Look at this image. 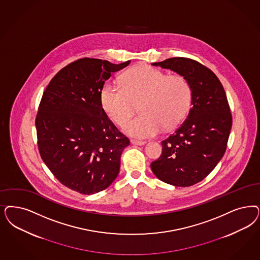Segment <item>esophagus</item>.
Wrapping results in <instances>:
<instances>
[{"label": "esophagus", "instance_id": "obj_1", "mask_svg": "<svg viewBox=\"0 0 260 260\" xmlns=\"http://www.w3.org/2000/svg\"><path fill=\"white\" fill-rule=\"evenodd\" d=\"M131 142H132V144H134V145H137V146H143V145L146 144V141H143V140H137V139H132Z\"/></svg>", "mask_w": 260, "mask_h": 260}]
</instances>
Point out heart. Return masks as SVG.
<instances>
[{
	"label": "heart",
	"mask_w": 260,
	"mask_h": 260,
	"mask_svg": "<svg viewBox=\"0 0 260 260\" xmlns=\"http://www.w3.org/2000/svg\"><path fill=\"white\" fill-rule=\"evenodd\" d=\"M122 85L107 82L101 91V104L108 116L123 126L139 105L140 114L125 125L128 135L152 137L163 127L179 125L188 112L191 87L181 75H167L149 65H139L123 76Z\"/></svg>",
	"instance_id": "heart-1"
}]
</instances>
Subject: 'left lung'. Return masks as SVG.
Here are the masks:
<instances>
[{"instance_id": "left-lung-1", "label": "left lung", "mask_w": 260, "mask_h": 260, "mask_svg": "<svg viewBox=\"0 0 260 260\" xmlns=\"http://www.w3.org/2000/svg\"><path fill=\"white\" fill-rule=\"evenodd\" d=\"M152 64L177 72L191 87L186 119L162 140L161 155L151 164L162 181L188 187L207 177L223 157L233 125L231 108L218 77L197 60L172 57Z\"/></svg>"}]
</instances>
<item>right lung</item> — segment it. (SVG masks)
I'll return each mask as SVG.
<instances>
[{
	"label": "right lung",
	"instance_id": "right-lung-1",
	"mask_svg": "<svg viewBox=\"0 0 260 260\" xmlns=\"http://www.w3.org/2000/svg\"><path fill=\"white\" fill-rule=\"evenodd\" d=\"M129 62L75 60L51 80L40 101L36 126L41 158L60 183L83 195L108 188L129 145L101 104V91L111 72Z\"/></svg>",
	"mask_w": 260,
	"mask_h": 260
}]
</instances>
